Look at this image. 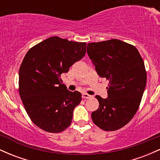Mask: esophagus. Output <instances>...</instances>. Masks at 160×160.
I'll use <instances>...</instances> for the list:
<instances>
[{
	"label": "esophagus",
	"instance_id": "obj_1",
	"mask_svg": "<svg viewBox=\"0 0 160 160\" xmlns=\"http://www.w3.org/2000/svg\"><path fill=\"white\" fill-rule=\"evenodd\" d=\"M82 98H85V99H90V98H92L93 96L92 95H89L88 94H82Z\"/></svg>",
	"mask_w": 160,
	"mask_h": 160
}]
</instances>
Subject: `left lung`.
Here are the masks:
<instances>
[{"label":"left lung","instance_id":"left-lung-1","mask_svg":"<svg viewBox=\"0 0 160 160\" xmlns=\"http://www.w3.org/2000/svg\"><path fill=\"white\" fill-rule=\"evenodd\" d=\"M87 53L98 75L109 81L107 98L95 96L100 105L91 119L104 131L118 130L141 103L147 84L144 62L135 47L118 39L88 43Z\"/></svg>","mask_w":160,"mask_h":160}]
</instances>
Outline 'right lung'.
<instances>
[{
	"label": "right lung",
	"instance_id": "1",
	"mask_svg": "<svg viewBox=\"0 0 160 160\" xmlns=\"http://www.w3.org/2000/svg\"><path fill=\"white\" fill-rule=\"evenodd\" d=\"M86 44L51 37L32 48L23 59L19 95L32 122L45 132L59 133L70 125L82 94L69 91L60 75L83 58Z\"/></svg>",
	"mask_w": 160,
	"mask_h": 160
}]
</instances>
